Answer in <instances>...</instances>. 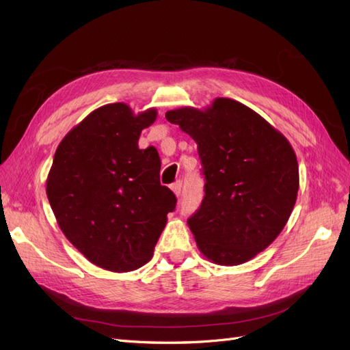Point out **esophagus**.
I'll return each instance as SVG.
<instances>
[{
	"label": "esophagus",
	"mask_w": 350,
	"mask_h": 350,
	"mask_svg": "<svg viewBox=\"0 0 350 350\" xmlns=\"http://www.w3.org/2000/svg\"><path fill=\"white\" fill-rule=\"evenodd\" d=\"M181 187H183V183H181V181H176V183H174V184L171 185V189H172L174 194H175L176 197L181 196Z\"/></svg>",
	"instance_id": "esophagus-1"
}]
</instances>
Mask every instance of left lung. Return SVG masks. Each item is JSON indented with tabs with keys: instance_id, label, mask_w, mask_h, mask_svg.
I'll list each match as a JSON object with an SVG mask.
<instances>
[{
	"instance_id": "1",
	"label": "left lung",
	"mask_w": 350,
	"mask_h": 350,
	"mask_svg": "<svg viewBox=\"0 0 350 350\" xmlns=\"http://www.w3.org/2000/svg\"><path fill=\"white\" fill-rule=\"evenodd\" d=\"M197 143L204 198L188 219L200 252L238 266L279 237L296 203L299 167L286 137L234 99L165 113Z\"/></svg>"
}]
</instances>
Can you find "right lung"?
<instances>
[{
  "label": "right lung",
  "mask_w": 350,
  "mask_h": 350,
  "mask_svg": "<svg viewBox=\"0 0 350 350\" xmlns=\"http://www.w3.org/2000/svg\"><path fill=\"white\" fill-rule=\"evenodd\" d=\"M157 116L116 102L90 112L61 140L46 196L62 234L94 266L115 273L140 269L174 211L176 197L159 181L156 149H139Z\"/></svg>",
  "instance_id": "add662e5"
}]
</instances>
